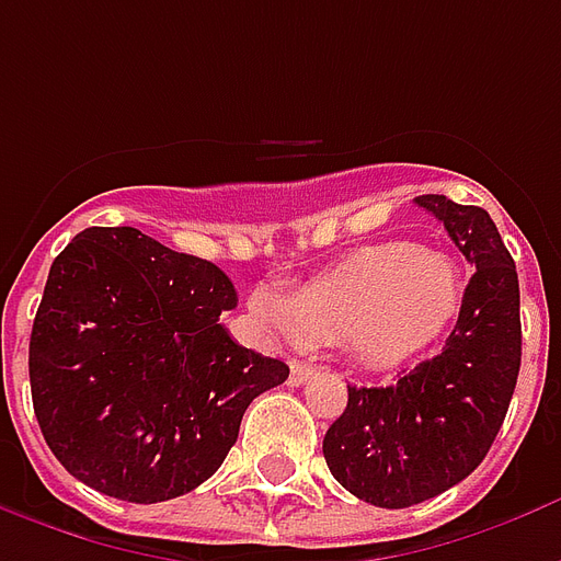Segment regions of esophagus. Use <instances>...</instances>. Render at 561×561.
Segmentation results:
<instances>
[{"mask_svg":"<svg viewBox=\"0 0 561 561\" xmlns=\"http://www.w3.org/2000/svg\"><path fill=\"white\" fill-rule=\"evenodd\" d=\"M316 376V366H309V364H304V360H294L291 364V378H288V381H291L294 388H300V385H306V381H309V378Z\"/></svg>","mask_w":561,"mask_h":561,"instance_id":"obj_1","label":"esophagus"}]
</instances>
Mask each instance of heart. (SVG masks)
I'll use <instances>...</instances> for the list:
<instances>
[{"instance_id":"heart-1","label":"heart","mask_w":561,"mask_h":561,"mask_svg":"<svg viewBox=\"0 0 561 561\" xmlns=\"http://www.w3.org/2000/svg\"><path fill=\"white\" fill-rule=\"evenodd\" d=\"M466 304V276L414 243L369 245L294 288L252 294V312L291 345L340 342L366 369L409 364L442 340Z\"/></svg>"}]
</instances>
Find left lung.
Returning a JSON list of instances; mask_svg holds the SVG:
<instances>
[{
  "mask_svg": "<svg viewBox=\"0 0 561 561\" xmlns=\"http://www.w3.org/2000/svg\"><path fill=\"white\" fill-rule=\"evenodd\" d=\"M414 204L445 225L474 276L445 348L385 388H348L324 435L333 478L369 505L412 507L481 466L517 388L523 333L514 257L481 207L445 195Z\"/></svg>",
  "mask_w": 561,
  "mask_h": 561,
  "instance_id": "8db88e82",
  "label": "left lung"
}]
</instances>
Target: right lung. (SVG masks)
Returning <instances> with one entry per match:
<instances>
[{"instance_id":"add662e5","label":"right lung","mask_w":561,"mask_h":561,"mask_svg":"<svg viewBox=\"0 0 561 561\" xmlns=\"http://www.w3.org/2000/svg\"><path fill=\"white\" fill-rule=\"evenodd\" d=\"M233 282L138 228H87L56 255L30 340L35 417L92 490L152 505L195 490L249 402L288 366L228 336Z\"/></svg>"}]
</instances>
